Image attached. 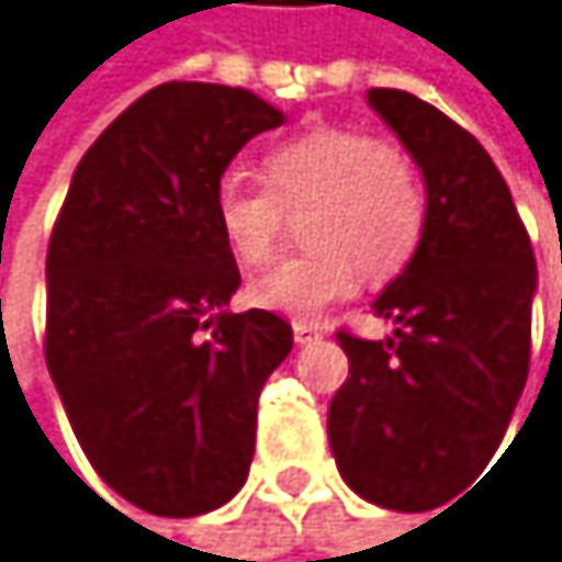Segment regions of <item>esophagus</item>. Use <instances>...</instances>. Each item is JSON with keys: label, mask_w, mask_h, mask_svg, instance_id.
Masks as SVG:
<instances>
[{"label": "esophagus", "mask_w": 562, "mask_h": 562, "mask_svg": "<svg viewBox=\"0 0 562 562\" xmlns=\"http://www.w3.org/2000/svg\"><path fill=\"white\" fill-rule=\"evenodd\" d=\"M323 336V323H313V319H296L293 323V339L300 342V346H306V342H313V339H319Z\"/></svg>", "instance_id": "1"}]
</instances>
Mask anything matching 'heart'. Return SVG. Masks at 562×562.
Instances as JSON below:
<instances>
[{
    "instance_id": "b5f03b06",
    "label": "heart",
    "mask_w": 562,
    "mask_h": 562,
    "mask_svg": "<svg viewBox=\"0 0 562 562\" xmlns=\"http://www.w3.org/2000/svg\"><path fill=\"white\" fill-rule=\"evenodd\" d=\"M262 179L223 176L213 213L223 243L243 266H262L286 216L303 217L310 252L252 279L249 303L283 316H316L356 293L363 269L400 276L426 233V189L413 159L356 130H313L276 146Z\"/></svg>"
}]
</instances>
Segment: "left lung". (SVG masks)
I'll list each match as a JSON object with an SVG mask.
<instances>
[{"label":"left lung","mask_w":562,"mask_h":562,"mask_svg":"<svg viewBox=\"0 0 562 562\" xmlns=\"http://www.w3.org/2000/svg\"><path fill=\"white\" fill-rule=\"evenodd\" d=\"M426 182V233L373 303L386 339L336 333L349 376L329 403L339 476L416 513L483 470L530 373L537 256L490 153L403 89H370Z\"/></svg>","instance_id":"obj_1"}]
</instances>
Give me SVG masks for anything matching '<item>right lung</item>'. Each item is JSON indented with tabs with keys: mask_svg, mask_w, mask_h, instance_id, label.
Returning <instances> with one entry per match:
<instances>
[{
	"mask_svg": "<svg viewBox=\"0 0 562 562\" xmlns=\"http://www.w3.org/2000/svg\"><path fill=\"white\" fill-rule=\"evenodd\" d=\"M283 112L249 89L162 82L89 146L46 252V363L95 473L156 516L223 506L249 476L286 319L229 313L239 269L213 195Z\"/></svg>",
	"mask_w": 562,
	"mask_h": 562,
	"instance_id": "right-lung-1",
	"label": "right lung"
}]
</instances>
